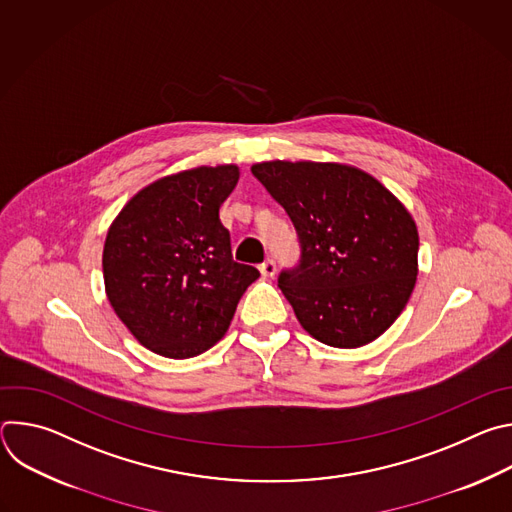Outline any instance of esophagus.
<instances>
[{
  "label": "esophagus",
  "mask_w": 512,
  "mask_h": 512,
  "mask_svg": "<svg viewBox=\"0 0 512 512\" xmlns=\"http://www.w3.org/2000/svg\"><path fill=\"white\" fill-rule=\"evenodd\" d=\"M259 271L263 277H273L275 271H277V265L273 259H265L261 265H259Z\"/></svg>",
  "instance_id": "esophagus-1"
}]
</instances>
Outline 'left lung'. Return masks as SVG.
Masks as SVG:
<instances>
[{"label": "left lung", "instance_id": "left-lung-1", "mask_svg": "<svg viewBox=\"0 0 512 512\" xmlns=\"http://www.w3.org/2000/svg\"><path fill=\"white\" fill-rule=\"evenodd\" d=\"M251 172L296 227L300 263L277 283L304 330L336 348L379 338L417 279L419 235L407 208L344 164L275 160Z\"/></svg>", "mask_w": 512, "mask_h": 512}]
</instances>
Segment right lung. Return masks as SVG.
Instances as JSON below:
<instances>
[{
  "instance_id": "obj_1",
  "label": "right lung",
  "mask_w": 512,
  "mask_h": 512,
  "mask_svg": "<svg viewBox=\"0 0 512 512\" xmlns=\"http://www.w3.org/2000/svg\"><path fill=\"white\" fill-rule=\"evenodd\" d=\"M239 168L200 166L139 190L109 227L103 277L111 308L156 354L190 358L221 340L259 277L233 261L218 208Z\"/></svg>"
}]
</instances>
